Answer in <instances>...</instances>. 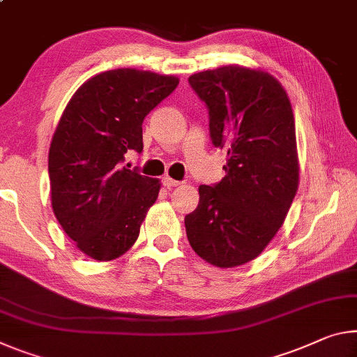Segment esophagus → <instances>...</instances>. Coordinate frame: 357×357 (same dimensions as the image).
<instances>
[{
	"label": "esophagus",
	"instance_id": "obj_1",
	"mask_svg": "<svg viewBox=\"0 0 357 357\" xmlns=\"http://www.w3.org/2000/svg\"><path fill=\"white\" fill-rule=\"evenodd\" d=\"M162 183H163V185H165L167 189H173V188H178V185L181 184L179 181H176V179H172V178H163L162 179Z\"/></svg>",
	"mask_w": 357,
	"mask_h": 357
}]
</instances>
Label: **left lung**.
Segmentation results:
<instances>
[{"label": "left lung", "instance_id": "left-lung-1", "mask_svg": "<svg viewBox=\"0 0 357 357\" xmlns=\"http://www.w3.org/2000/svg\"><path fill=\"white\" fill-rule=\"evenodd\" d=\"M209 114V137L227 148L225 176L200 185L184 219L189 243L220 268L256 259L284 222L298 188L296 123L278 79L240 65L189 77Z\"/></svg>", "mask_w": 357, "mask_h": 357}]
</instances>
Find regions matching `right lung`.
<instances>
[{
    "mask_svg": "<svg viewBox=\"0 0 357 357\" xmlns=\"http://www.w3.org/2000/svg\"><path fill=\"white\" fill-rule=\"evenodd\" d=\"M176 76L119 68L90 77L66 105L49 149L50 200L61 229L86 256L127 252L160 181L122 167L143 151V121L178 87Z\"/></svg>",
    "mask_w": 357,
    "mask_h": 357,
    "instance_id": "right-lung-1",
    "label": "right lung"
}]
</instances>
